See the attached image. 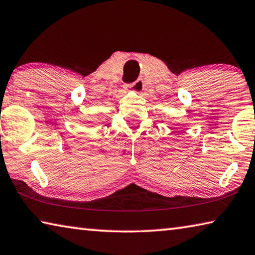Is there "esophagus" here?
Instances as JSON below:
<instances>
[{
    "label": "esophagus",
    "instance_id": "esophagus-1",
    "mask_svg": "<svg viewBox=\"0 0 255 255\" xmlns=\"http://www.w3.org/2000/svg\"><path fill=\"white\" fill-rule=\"evenodd\" d=\"M144 86H145L144 81L141 80V79H138L137 81L133 82V83L129 84V85L127 86V90H131V91H133V92H136V93L139 94V93L143 92Z\"/></svg>",
    "mask_w": 255,
    "mask_h": 255
}]
</instances>
